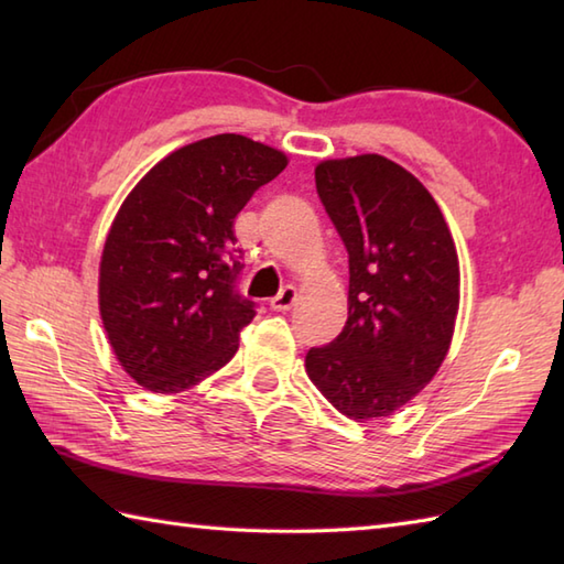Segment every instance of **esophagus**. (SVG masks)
<instances>
[{"instance_id":"34e87169","label":"esophagus","mask_w":564,"mask_h":564,"mask_svg":"<svg viewBox=\"0 0 564 564\" xmlns=\"http://www.w3.org/2000/svg\"><path fill=\"white\" fill-rule=\"evenodd\" d=\"M295 303H297V291L293 289V285H285L279 295L271 297V307L275 310V313H285V310H291Z\"/></svg>"}]
</instances>
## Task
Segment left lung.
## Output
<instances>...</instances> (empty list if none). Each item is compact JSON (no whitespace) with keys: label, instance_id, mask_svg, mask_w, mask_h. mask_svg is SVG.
Segmentation results:
<instances>
[{"label":"left lung","instance_id":"obj_1","mask_svg":"<svg viewBox=\"0 0 564 564\" xmlns=\"http://www.w3.org/2000/svg\"><path fill=\"white\" fill-rule=\"evenodd\" d=\"M315 184L349 251V317L305 370L344 416L370 422L416 398L446 358L458 251L426 186L382 154L319 162Z\"/></svg>","mask_w":564,"mask_h":564}]
</instances>
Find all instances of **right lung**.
Returning a JSON list of instances; mask_svg holds the SVG:
<instances>
[{"instance_id":"right-lung-1","label":"right lung","mask_w":564,"mask_h":564,"mask_svg":"<svg viewBox=\"0 0 564 564\" xmlns=\"http://www.w3.org/2000/svg\"><path fill=\"white\" fill-rule=\"evenodd\" d=\"M289 158L245 135L203 138L166 154L118 208L99 263V313L126 373L150 392L198 386L235 356L254 303L232 225Z\"/></svg>"}]
</instances>
